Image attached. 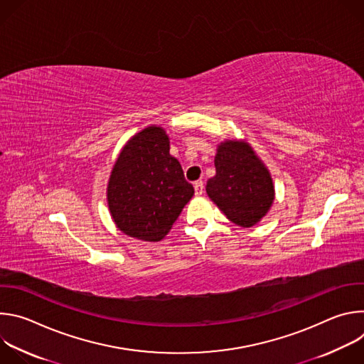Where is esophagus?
Instances as JSON below:
<instances>
[{"label": "esophagus", "instance_id": "34e87169", "mask_svg": "<svg viewBox=\"0 0 364 364\" xmlns=\"http://www.w3.org/2000/svg\"><path fill=\"white\" fill-rule=\"evenodd\" d=\"M194 191H196V196H201L204 193V184L203 181H196L194 183Z\"/></svg>", "mask_w": 364, "mask_h": 364}]
</instances>
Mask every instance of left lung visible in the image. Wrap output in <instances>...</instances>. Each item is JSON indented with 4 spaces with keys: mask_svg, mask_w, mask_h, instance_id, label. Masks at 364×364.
I'll use <instances>...</instances> for the list:
<instances>
[{
    "mask_svg": "<svg viewBox=\"0 0 364 364\" xmlns=\"http://www.w3.org/2000/svg\"><path fill=\"white\" fill-rule=\"evenodd\" d=\"M216 176L207 181L205 191L228 219L250 228L261 220L274 201L269 171L243 141H226L215 157Z\"/></svg>",
    "mask_w": 364,
    "mask_h": 364,
    "instance_id": "8db88e82",
    "label": "left lung"
}]
</instances>
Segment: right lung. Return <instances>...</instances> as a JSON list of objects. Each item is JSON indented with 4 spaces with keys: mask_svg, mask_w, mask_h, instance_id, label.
Wrapping results in <instances>:
<instances>
[{
    "mask_svg": "<svg viewBox=\"0 0 364 364\" xmlns=\"http://www.w3.org/2000/svg\"><path fill=\"white\" fill-rule=\"evenodd\" d=\"M193 194L160 127H148L128 141L108 184L109 210L119 230L148 242L168 233Z\"/></svg>",
    "mask_w": 364,
    "mask_h": 364,
    "instance_id": "obj_1",
    "label": "right lung"
}]
</instances>
